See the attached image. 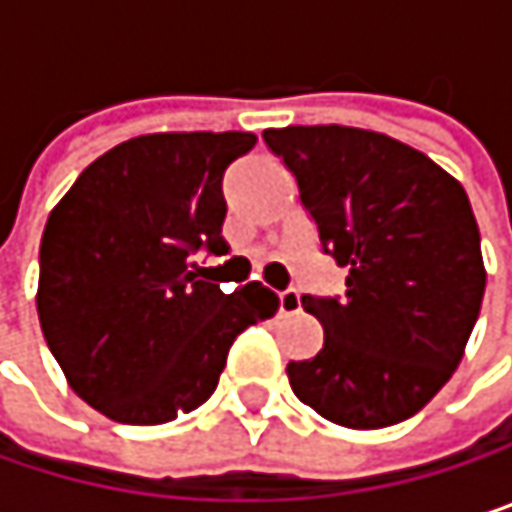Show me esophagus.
Listing matches in <instances>:
<instances>
[{
	"label": "esophagus",
	"mask_w": 512,
	"mask_h": 512,
	"mask_svg": "<svg viewBox=\"0 0 512 512\" xmlns=\"http://www.w3.org/2000/svg\"><path fill=\"white\" fill-rule=\"evenodd\" d=\"M299 308H302V296H299V290L287 287V290H281V293H278V314H296Z\"/></svg>",
	"instance_id": "34e87169"
}]
</instances>
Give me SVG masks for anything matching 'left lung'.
<instances>
[{
  "label": "left lung",
  "mask_w": 512,
  "mask_h": 512,
  "mask_svg": "<svg viewBox=\"0 0 512 512\" xmlns=\"http://www.w3.org/2000/svg\"><path fill=\"white\" fill-rule=\"evenodd\" d=\"M263 142L299 183L347 296H302L323 350L290 361L293 394L332 424L379 430L421 412L457 370L486 269L460 183L421 151L356 127H284Z\"/></svg>",
  "instance_id": "obj_1"
}]
</instances>
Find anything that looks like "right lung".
I'll return each mask as SVG.
<instances>
[{
  "label": "right lung",
  "mask_w": 512,
  "mask_h": 512,
  "mask_svg": "<svg viewBox=\"0 0 512 512\" xmlns=\"http://www.w3.org/2000/svg\"><path fill=\"white\" fill-rule=\"evenodd\" d=\"M252 133H154L97 156L41 240L38 317L70 388L118 424L198 409L237 335L278 311L260 281L234 293L189 257L228 252L225 168Z\"/></svg>",
  "instance_id": "1"
}]
</instances>
